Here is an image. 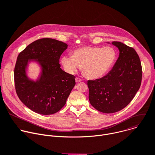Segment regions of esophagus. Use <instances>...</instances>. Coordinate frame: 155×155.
Masks as SVG:
<instances>
[{
    "label": "esophagus",
    "mask_w": 155,
    "mask_h": 155,
    "mask_svg": "<svg viewBox=\"0 0 155 155\" xmlns=\"http://www.w3.org/2000/svg\"><path fill=\"white\" fill-rule=\"evenodd\" d=\"M82 80H81V79H80L79 78H75V81H76V83H80V82H81Z\"/></svg>",
    "instance_id": "esophagus-1"
}]
</instances>
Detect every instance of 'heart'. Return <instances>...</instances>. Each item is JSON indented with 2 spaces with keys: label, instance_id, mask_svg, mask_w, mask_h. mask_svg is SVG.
<instances>
[{
  "label": "heart",
  "instance_id": "1",
  "mask_svg": "<svg viewBox=\"0 0 155 155\" xmlns=\"http://www.w3.org/2000/svg\"><path fill=\"white\" fill-rule=\"evenodd\" d=\"M116 58V51L111 47L85 46L75 50L72 55H64L61 62L68 74H75L81 66L88 78L96 79L102 77L109 71Z\"/></svg>",
  "mask_w": 155,
  "mask_h": 155
}]
</instances>
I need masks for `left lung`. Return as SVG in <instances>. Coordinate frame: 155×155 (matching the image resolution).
I'll list each match as a JSON object with an SVG mask.
<instances>
[{
    "label": "left lung",
    "instance_id": "obj_1",
    "mask_svg": "<svg viewBox=\"0 0 155 155\" xmlns=\"http://www.w3.org/2000/svg\"><path fill=\"white\" fill-rule=\"evenodd\" d=\"M112 45L119 51L114 67L104 77L87 81L90 104L107 114L119 111L130 103L142 77L141 62L135 49L118 41Z\"/></svg>",
    "mask_w": 155,
    "mask_h": 155
}]
</instances>
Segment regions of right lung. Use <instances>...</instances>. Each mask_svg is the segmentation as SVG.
I'll use <instances>...</instances> for the list:
<instances>
[{
	"instance_id": "obj_1",
	"label": "right lung",
	"mask_w": 155,
	"mask_h": 155,
	"mask_svg": "<svg viewBox=\"0 0 155 155\" xmlns=\"http://www.w3.org/2000/svg\"><path fill=\"white\" fill-rule=\"evenodd\" d=\"M68 45L51 38L36 40L21 51L14 70L17 94L21 101L38 114L50 115L60 110L75 85V77L61 68L59 59ZM37 63L40 73L36 81L27 75L29 64Z\"/></svg>"
}]
</instances>
